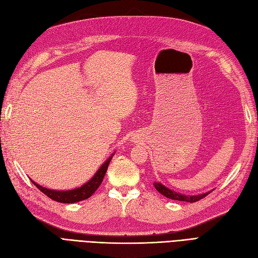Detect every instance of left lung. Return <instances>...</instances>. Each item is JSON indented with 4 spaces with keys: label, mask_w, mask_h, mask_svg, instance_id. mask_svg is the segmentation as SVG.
<instances>
[{
    "label": "left lung",
    "mask_w": 258,
    "mask_h": 258,
    "mask_svg": "<svg viewBox=\"0 0 258 258\" xmlns=\"http://www.w3.org/2000/svg\"><path fill=\"white\" fill-rule=\"evenodd\" d=\"M154 186L156 187V190L163 194L164 197H166L167 199H171V200H176V201H183V202H187V203H194V202H198L202 199H204L207 194H210L211 192L208 193H204V194H200V196H192V197H189V196H183V194H180V193H177V192H173L172 190L168 189V187L164 186L162 183L159 182H155L154 183Z\"/></svg>",
    "instance_id": "1"
}]
</instances>
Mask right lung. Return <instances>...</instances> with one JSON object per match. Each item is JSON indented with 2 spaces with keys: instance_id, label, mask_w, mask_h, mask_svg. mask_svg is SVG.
Wrapping results in <instances>:
<instances>
[{
  "instance_id": "1",
  "label": "right lung",
  "mask_w": 258,
  "mask_h": 258,
  "mask_svg": "<svg viewBox=\"0 0 258 258\" xmlns=\"http://www.w3.org/2000/svg\"><path fill=\"white\" fill-rule=\"evenodd\" d=\"M110 159H112V157L108 158L107 161L101 166V168L97 170L94 177L90 180L89 182H87L85 185L78 187V189L69 190V191H54V190L46 189V187L39 185L38 183L34 182V181H32V183L36 185L41 192L44 193L47 198H50L53 201L59 202V203H76V202L83 201L90 198L97 190V187H99L100 184L102 183L104 176H105Z\"/></svg>"
}]
</instances>
